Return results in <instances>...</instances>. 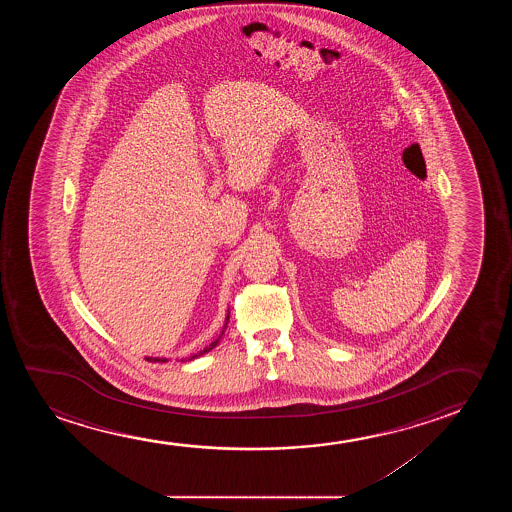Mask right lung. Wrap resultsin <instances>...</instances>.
Here are the masks:
<instances>
[{"label":"right lung","instance_id":"add662e5","mask_svg":"<svg viewBox=\"0 0 512 512\" xmlns=\"http://www.w3.org/2000/svg\"><path fill=\"white\" fill-rule=\"evenodd\" d=\"M227 322H229V315H227V320H225V325H227ZM222 334H224V330H222ZM222 334L218 336L217 341H213V343L210 344V346H206L204 350L199 351V353H196V355H192V357H189V360H194V358L201 357V355H204V353H208V351L213 350L215 346H217L218 341H220V337H222ZM148 362H168V358H147Z\"/></svg>","mask_w":512,"mask_h":512}]
</instances>
